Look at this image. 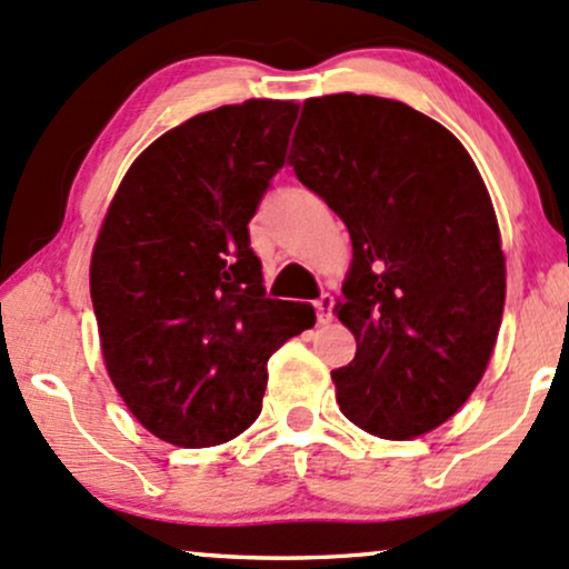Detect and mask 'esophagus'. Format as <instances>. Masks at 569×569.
<instances>
[{
  "mask_svg": "<svg viewBox=\"0 0 569 569\" xmlns=\"http://www.w3.org/2000/svg\"><path fill=\"white\" fill-rule=\"evenodd\" d=\"M333 306H336V301H333V296H330V292H322V296L317 298L315 301V309H317V319L319 322H330V319H333Z\"/></svg>",
  "mask_w": 569,
  "mask_h": 569,
  "instance_id": "obj_1",
  "label": "esophagus"
}]
</instances>
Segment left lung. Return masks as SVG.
Returning <instances> with one entry per match:
<instances>
[{"instance_id": "obj_1", "label": "left lung", "mask_w": 569, "mask_h": 569, "mask_svg": "<svg viewBox=\"0 0 569 569\" xmlns=\"http://www.w3.org/2000/svg\"><path fill=\"white\" fill-rule=\"evenodd\" d=\"M290 166L352 236L338 319L355 360L333 370L341 413L379 438H417L481 381L506 306L495 207L462 142L403 101L309 99Z\"/></svg>"}]
</instances>
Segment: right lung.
Masks as SVG:
<instances>
[{"label":"right lung","instance_id":"obj_1","mask_svg":"<svg viewBox=\"0 0 569 569\" xmlns=\"http://www.w3.org/2000/svg\"><path fill=\"white\" fill-rule=\"evenodd\" d=\"M301 107L250 99L158 137L107 209L91 301L107 373L137 422L184 449L244 432L266 362L315 325L309 303L266 298L250 220L284 166Z\"/></svg>","mask_w":569,"mask_h":569}]
</instances>
